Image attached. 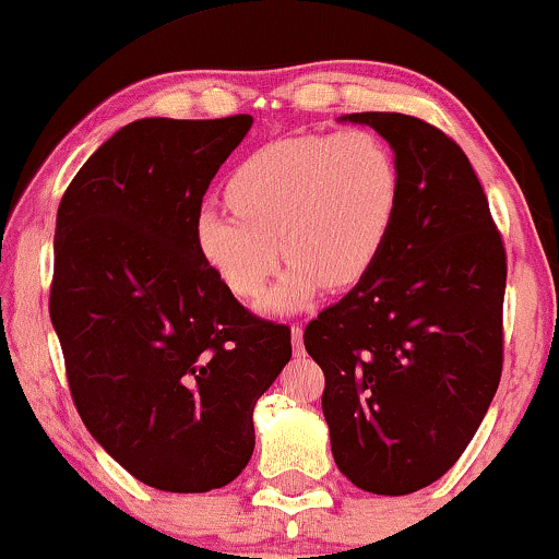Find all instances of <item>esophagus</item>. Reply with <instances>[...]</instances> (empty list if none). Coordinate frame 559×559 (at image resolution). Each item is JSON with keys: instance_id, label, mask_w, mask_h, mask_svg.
Here are the masks:
<instances>
[{"instance_id": "34e87169", "label": "esophagus", "mask_w": 559, "mask_h": 559, "mask_svg": "<svg viewBox=\"0 0 559 559\" xmlns=\"http://www.w3.org/2000/svg\"><path fill=\"white\" fill-rule=\"evenodd\" d=\"M293 349H295V355H302L306 353V349H302V326L300 323H293Z\"/></svg>"}]
</instances>
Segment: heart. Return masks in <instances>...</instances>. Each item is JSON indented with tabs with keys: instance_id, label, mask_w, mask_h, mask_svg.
Masks as SVG:
<instances>
[{
	"instance_id": "heart-1",
	"label": "heart",
	"mask_w": 559,
	"mask_h": 559,
	"mask_svg": "<svg viewBox=\"0 0 559 559\" xmlns=\"http://www.w3.org/2000/svg\"><path fill=\"white\" fill-rule=\"evenodd\" d=\"M236 212L204 204L197 246L238 298H259L293 264L269 311H298L319 287H349L376 264L402 202V170L389 142L368 129L269 142L227 178Z\"/></svg>"
}]
</instances>
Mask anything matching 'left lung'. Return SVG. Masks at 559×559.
Wrapping results in <instances>:
<instances>
[{
  "mask_svg": "<svg viewBox=\"0 0 559 559\" xmlns=\"http://www.w3.org/2000/svg\"><path fill=\"white\" fill-rule=\"evenodd\" d=\"M394 150L402 202L376 264L306 326L340 472L409 495L456 464L502 373L506 246L469 157L406 114H349Z\"/></svg>",
  "mask_w": 559,
  "mask_h": 559,
  "instance_id": "left-lung-1",
  "label": "left lung"
}]
</instances>
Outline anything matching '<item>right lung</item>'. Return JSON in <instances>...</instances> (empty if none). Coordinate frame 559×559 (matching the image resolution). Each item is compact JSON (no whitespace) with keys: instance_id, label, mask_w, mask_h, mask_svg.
<instances>
[{"instance_id":"1","label":"right lung","mask_w":559,"mask_h":559,"mask_svg":"<svg viewBox=\"0 0 559 559\" xmlns=\"http://www.w3.org/2000/svg\"><path fill=\"white\" fill-rule=\"evenodd\" d=\"M248 114L140 119L67 186L48 311L82 423L144 485L210 492L246 469L253 406L293 355L197 246V212Z\"/></svg>"}]
</instances>
